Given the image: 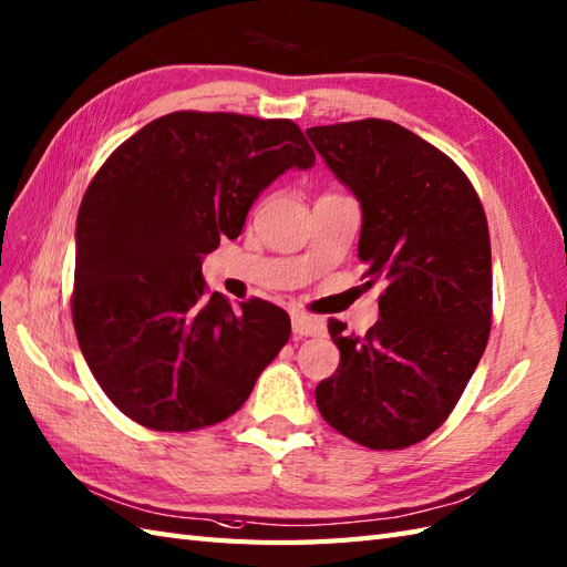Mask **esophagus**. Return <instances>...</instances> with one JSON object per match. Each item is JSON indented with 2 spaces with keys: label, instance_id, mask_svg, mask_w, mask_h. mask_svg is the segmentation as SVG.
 Masks as SVG:
<instances>
[{
  "label": "esophagus",
  "instance_id": "1",
  "mask_svg": "<svg viewBox=\"0 0 567 567\" xmlns=\"http://www.w3.org/2000/svg\"><path fill=\"white\" fill-rule=\"evenodd\" d=\"M292 333L297 338H307V336H321L323 333V321L316 319V316L292 311Z\"/></svg>",
  "mask_w": 567,
  "mask_h": 567
}]
</instances>
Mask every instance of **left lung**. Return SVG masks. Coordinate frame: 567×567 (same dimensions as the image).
<instances>
[{"label": "left lung", "instance_id": "obj_1", "mask_svg": "<svg viewBox=\"0 0 567 567\" xmlns=\"http://www.w3.org/2000/svg\"><path fill=\"white\" fill-rule=\"evenodd\" d=\"M307 135L362 205L364 287L384 285L364 336L328 321L340 364L316 405L348 440L403 450L450 417L488 346V219L464 171L411 130L367 117Z\"/></svg>", "mask_w": 567, "mask_h": 567}]
</instances>
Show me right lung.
Instances as JSON below:
<instances>
[{
  "label": "right lung",
  "mask_w": 567,
  "mask_h": 567,
  "mask_svg": "<svg viewBox=\"0 0 567 567\" xmlns=\"http://www.w3.org/2000/svg\"><path fill=\"white\" fill-rule=\"evenodd\" d=\"M316 154L292 121L176 111L125 140L76 215L72 321L91 374L142 427L190 432L234 415L289 340L262 299L241 311L203 258L241 234L260 190Z\"/></svg>",
  "instance_id": "right-lung-1"
}]
</instances>
